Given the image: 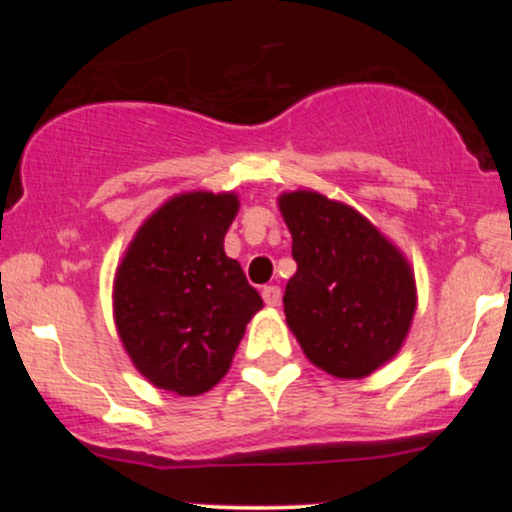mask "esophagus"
<instances>
[{
  "label": "esophagus",
  "instance_id": "obj_1",
  "mask_svg": "<svg viewBox=\"0 0 512 512\" xmlns=\"http://www.w3.org/2000/svg\"><path fill=\"white\" fill-rule=\"evenodd\" d=\"M262 298H264V303L276 308V305L281 303V289H279V286H264Z\"/></svg>",
  "mask_w": 512,
  "mask_h": 512
}]
</instances>
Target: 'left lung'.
<instances>
[{"label":"left lung","mask_w":512,"mask_h":512,"mask_svg":"<svg viewBox=\"0 0 512 512\" xmlns=\"http://www.w3.org/2000/svg\"><path fill=\"white\" fill-rule=\"evenodd\" d=\"M298 269L284 313L305 356L337 378H363L397 354L416 310L407 260L346 204L289 192L279 197Z\"/></svg>","instance_id":"obj_1"}]
</instances>
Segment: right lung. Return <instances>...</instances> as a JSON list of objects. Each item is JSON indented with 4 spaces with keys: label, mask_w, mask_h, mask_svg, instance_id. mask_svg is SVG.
Wrapping results in <instances>:
<instances>
[{
    "label": "right lung",
    "mask_w": 512,
    "mask_h": 512,
    "mask_svg": "<svg viewBox=\"0 0 512 512\" xmlns=\"http://www.w3.org/2000/svg\"><path fill=\"white\" fill-rule=\"evenodd\" d=\"M238 197L187 192L139 228L115 279V322L139 373L161 390L202 395L226 375L262 298L223 236Z\"/></svg>",
    "instance_id": "obj_1"
}]
</instances>
